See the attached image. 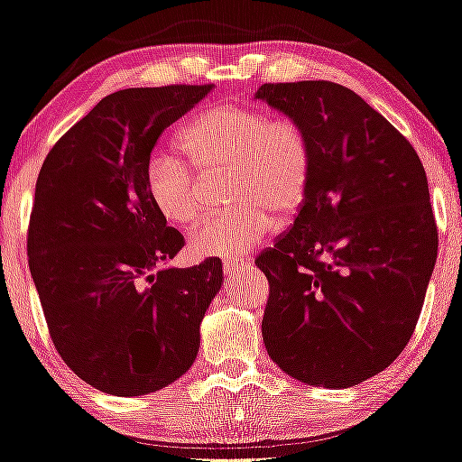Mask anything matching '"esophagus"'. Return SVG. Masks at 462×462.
Listing matches in <instances>:
<instances>
[{
	"label": "esophagus",
	"mask_w": 462,
	"mask_h": 462,
	"mask_svg": "<svg viewBox=\"0 0 462 462\" xmlns=\"http://www.w3.org/2000/svg\"><path fill=\"white\" fill-rule=\"evenodd\" d=\"M246 267H249V261H224V275L226 282H236L245 275Z\"/></svg>",
	"instance_id": "34e87169"
}]
</instances>
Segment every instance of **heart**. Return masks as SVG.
Masks as SVG:
<instances>
[{"instance_id":"heart-1","label":"heart","mask_w":462,"mask_h":462,"mask_svg":"<svg viewBox=\"0 0 462 462\" xmlns=\"http://www.w3.org/2000/svg\"><path fill=\"white\" fill-rule=\"evenodd\" d=\"M180 149L199 174H228L232 211L203 219L190 236L201 257L232 259L261 243L272 216L291 217L305 203L313 174L307 130L288 116L246 106H219L192 120ZM144 184L155 209L170 224L189 226L199 217L192 170L168 153H153Z\"/></svg>"}]
</instances>
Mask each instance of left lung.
<instances>
[{
	"instance_id": "1",
	"label": "left lung",
	"mask_w": 462,
	"mask_h": 462,
	"mask_svg": "<svg viewBox=\"0 0 462 462\" xmlns=\"http://www.w3.org/2000/svg\"><path fill=\"white\" fill-rule=\"evenodd\" d=\"M307 130L313 174L292 228L257 257L261 334L294 380L348 388L415 332L438 257L428 176L412 144L350 88L265 82L254 93Z\"/></svg>"
}]
</instances>
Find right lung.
<instances>
[{
    "instance_id": "obj_1",
    "label": "right lung",
    "mask_w": 462,
    "mask_h": 462,
    "mask_svg": "<svg viewBox=\"0 0 462 462\" xmlns=\"http://www.w3.org/2000/svg\"><path fill=\"white\" fill-rule=\"evenodd\" d=\"M213 85L124 88L103 97L41 165L29 265L53 346L82 382L143 396L187 374L222 261L163 267L184 236L151 201L157 139Z\"/></svg>"
}]
</instances>
